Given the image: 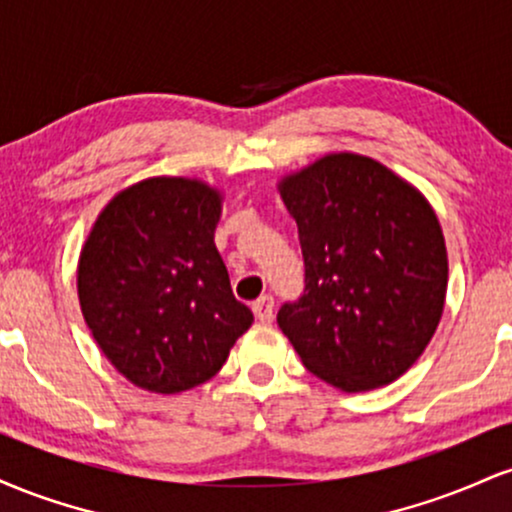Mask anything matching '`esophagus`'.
Instances as JSON below:
<instances>
[{"label":"esophagus","instance_id":"1","mask_svg":"<svg viewBox=\"0 0 512 512\" xmlns=\"http://www.w3.org/2000/svg\"><path fill=\"white\" fill-rule=\"evenodd\" d=\"M252 313H255V317L260 322H272L274 320V298L272 296H262L260 301H255V305H252Z\"/></svg>","mask_w":512,"mask_h":512}]
</instances>
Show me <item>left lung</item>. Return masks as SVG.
Listing matches in <instances>:
<instances>
[{
	"mask_svg": "<svg viewBox=\"0 0 512 512\" xmlns=\"http://www.w3.org/2000/svg\"><path fill=\"white\" fill-rule=\"evenodd\" d=\"M305 291L276 322L310 373L344 392L390 385L438 330L448 250L428 199L375 158L327 154L279 180Z\"/></svg>",
	"mask_w": 512,
	"mask_h": 512,
	"instance_id": "1",
	"label": "left lung"
}]
</instances>
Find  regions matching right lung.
Instances as JSON below:
<instances>
[{
  "instance_id": "right-lung-1",
  "label": "right lung",
  "mask_w": 512,
  "mask_h": 512,
  "mask_svg": "<svg viewBox=\"0 0 512 512\" xmlns=\"http://www.w3.org/2000/svg\"><path fill=\"white\" fill-rule=\"evenodd\" d=\"M221 190L146 178L105 204L76 269L84 320L132 385L178 395L207 383L252 325L214 243Z\"/></svg>"
}]
</instances>
